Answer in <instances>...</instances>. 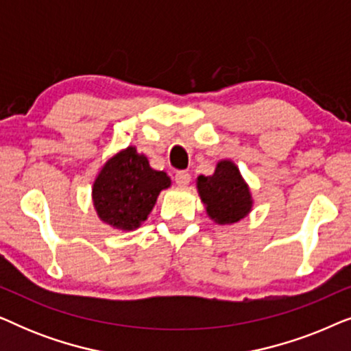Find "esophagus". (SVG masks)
Returning a JSON list of instances; mask_svg holds the SVG:
<instances>
[{"mask_svg":"<svg viewBox=\"0 0 351 351\" xmlns=\"http://www.w3.org/2000/svg\"><path fill=\"white\" fill-rule=\"evenodd\" d=\"M190 180H191V176L189 174V172L179 171L176 174V184L179 185V186H186V185L190 184Z\"/></svg>","mask_w":351,"mask_h":351,"instance_id":"esophagus-1","label":"esophagus"}]
</instances>
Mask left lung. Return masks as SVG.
Returning a JSON list of instances; mask_svg holds the SVG:
<instances>
[{
  "label": "left lung",
  "mask_w": 351,
  "mask_h": 351,
  "mask_svg": "<svg viewBox=\"0 0 351 351\" xmlns=\"http://www.w3.org/2000/svg\"><path fill=\"white\" fill-rule=\"evenodd\" d=\"M196 190L214 223L233 225L251 214V189L232 160H220L213 176L196 177Z\"/></svg>",
  "instance_id": "left-lung-1"
}]
</instances>
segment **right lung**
<instances>
[{"mask_svg": "<svg viewBox=\"0 0 351 351\" xmlns=\"http://www.w3.org/2000/svg\"><path fill=\"white\" fill-rule=\"evenodd\" d=\"M165 171L153 169L134 145L113 153L93 182L97 217L119 232H134L148 219L158 196L171 186Z\"/></svg>", "mask_w": 351, "mask_h": 351, "instance_id": "right-lung-1", "label": "right lung"}]
</instances>
